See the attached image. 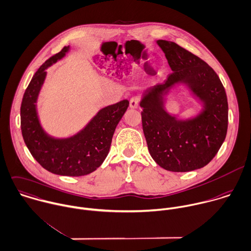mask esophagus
<instances>
[{
  "label": "esophagus",
  "instance_id": "esophagus-1",
  "mask_svg": "<svg viewBox=\"0 0 251 251\" xmlns=\"http://www.w3.org/2000/svg\"><path fill=\"white\" fill-rule=\"evenodd\" d=\"M139 104H140V99L139 97L137 96H133L131 97L130 101H129V107L132 108V109H136L139 107Z\"/></svg>",
  "mask_w": 251,
  "mask_h": 251
}]
</instances>
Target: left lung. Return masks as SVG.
<instances>
[{
    "instance_id": "8db88e82",
    "label": "left lung",
    "mask_w": 251,
    "mask_h": 251,
    "mask_svg": "<svg viewBox=\"0 0 251 251\" xmlns=\"http://www.w3.org/2000/svg\"><path fill=\"white\" fill-rule=\"evenodd\" d=\"M173 71L164 84L147 90L140 106L143 132L154 161L174 172L206 166L223 144L228 128V100L215 71L202 59L173 42L159 40ZM184 82L204 102L198 117L179 121L163 109L162 96Z\"/></svg>"
}]
</instances>
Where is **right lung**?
Returning a JSON list of instances; mask_svg holds the SVG:
<instances>
[{"mask_svg": "<svg viewBox=\"0 0 251 251\" xmlns=\"http://www.w3.org/2000/svg\"><path fill=\"white\" fill-rule=\"evenodd\" d=\"M69 50L50 57L28 84L20 107L21 132L33 158L48 171L65 176H83L100 167L106 159L113 134L129 102L120 101L101 109L78 134L65 139L49 136L40 125L36 101L46 79V69L61 59Z\"/></svg>", "mask_w": 251, "mask_h": 251, "instance_id": "1", "label": "right lung"}]
</instances>
